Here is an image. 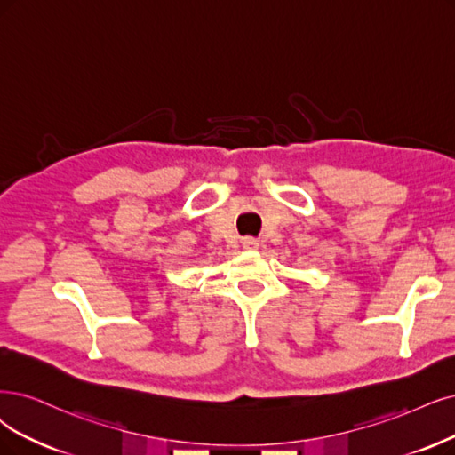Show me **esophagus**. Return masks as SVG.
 I'll list each match as a JSON object with an SVG mask.
<instances>
[{"instance_id": "34e87169", "label": "esophagus", "mask_w": 455, "mask_h": 455, "mask_svg": "<svg viewBox=\"0 0 455 455\" xmlns=\"http://www.w3.org/2000/svg\"><path fill=\"white\" fill-rule=\"evenodd\" d=\"M242 243H243L245 249H257L259 247V240H255V238H245Z\"/></svg>"}]
</instances>
